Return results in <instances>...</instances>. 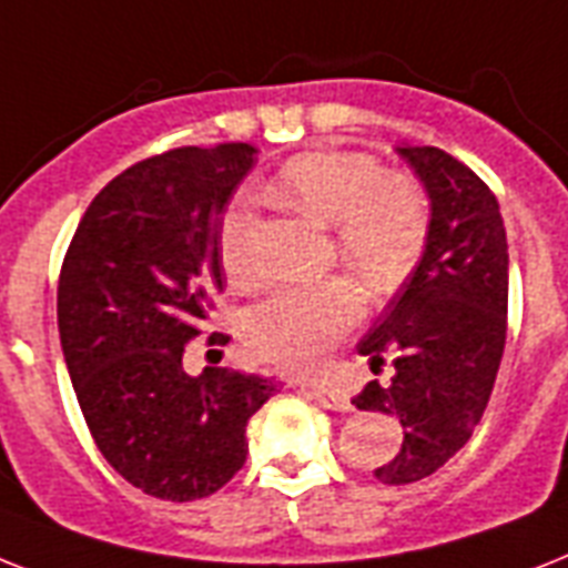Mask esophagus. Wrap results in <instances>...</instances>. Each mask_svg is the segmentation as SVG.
I'll return each instance as SVG.
<instances>
[{"instance_id":"1","label":"esophagus","mask_w":568,"mask_h":568,"mask_svg":"<svg viewBox=\"0 0 568 568\" xmlns=\"http://www.w3.org/2000/svg\"><path fill=\"white\" fill-rule=\"evenodd\" d=\"M308 396H315V403H321L329 412H349L353 403H349V396L338 388H324V385H315V388H308Z\"/></svg>"}]
</instances>
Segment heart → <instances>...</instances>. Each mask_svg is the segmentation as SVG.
<instances>
[{
  "label": "heart",
  "mask_w": 568,
  "mask_h": 568,
  "mask_svg": "<svg viewBox=\"0 0 568 568\" xmlns=\"http://www.w3.org/2000/svg\"><path fill=\"white\" fill-rule=\"evenodd\" d=\"M265 197L332 227L338 256L373 285L394 288L408 276L428 236V197L405 172H385L362 151H306L268 180ZM219 256L236 285L256 274L253 210L239 197L219 227ZM362 317V294L344 276L288 285L244 317L247 347L285 371H315Z\"/></svg>",
  "instance_id": "b5f03b06"
}]
</instances>
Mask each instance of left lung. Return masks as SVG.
Masks as SVG:
<instances>
[{"label": "left lung", "instance_id": "8db88e82", "mask_svg": "<svg viewBox=\"0 0 568 568\" xmlns=\"http://www.w3.org/2000/svg\"><path fill=\"white\" fill-rule=\"evenodd\" d=\"M432 201L426 251L358 344L379 373L353 399L399 417L403 449L376 478L412 484L467 444L490 403L508 335V236L499 201L469 165L432 145L396 149Z\"/></svg>", "mask_w": 568, "mask_h": 568}]
</instances>
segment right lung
<instances>
[{"mask_svg": "<svg viewBox=\"0 0 568 568\" xmlns=\"http://www.w3.org/2000/svg\"><path fill=\"white\" fill-rule=\"evenodd\" d=\"M253 163L247 142L140 160L92 197L63 256L58 329L78 405L110 467L156 499L221 490L244 467L247 419L276 390L227 367L183 371L224 292L221 215Z\"/></svg>", "mask_w": 568, "mask_h": 568, "instance_id": "1", "label": "right lung"}]
</instances>
